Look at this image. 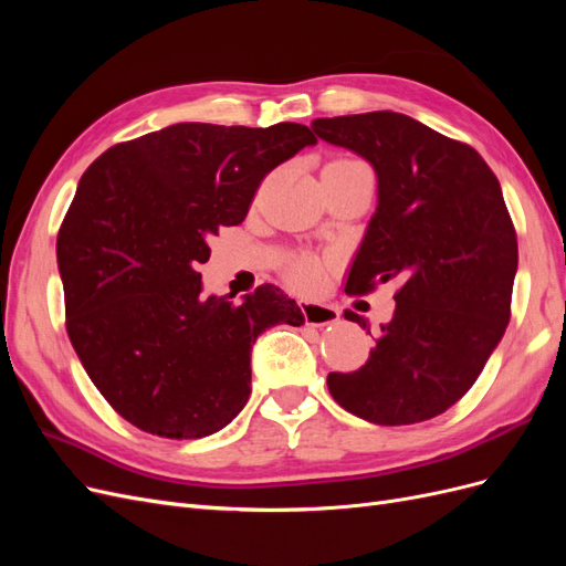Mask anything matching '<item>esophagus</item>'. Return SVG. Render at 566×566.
Returning a JSON list of instances; mask_svg holds the SVG:
<instances>
[{
    "label": "esophagus",
    "mask_w": 566,
    "mask_h": 566,
    "mask_svg": "<svg viewBox=\"0 0 566 566\" xmlns=\"http://www.w3.org/2000/svg\"><path fill=\"white\" fill-rule=\"evenodd\" d=\"M300 310H302L304 321L310 325H328V323H335L339 318V312L331 304L300 300Z\"/></svg>",
    "instance_id": "obj_1"
}]
</instances>
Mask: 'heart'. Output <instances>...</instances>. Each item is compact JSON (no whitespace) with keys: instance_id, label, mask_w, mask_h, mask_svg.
<instances>
[{"instance_id":"1","label":"heart","mask_w":566,"mask_h":566,"mask_svg":"<svg viewBox=\"0 0 566 566\" xmlns=\"http://www.w3.org/2000/svg\"><path fill=\"white\" fill-rule=\"evenodd\" d=\"M331 165H364V163L342 158V160H333ZM321 273H323V266H321L318 260H310V256H302V260H295L293 266H290L287 276H290V281H293L300 287H314L321 281Z\"/></svg>"}]
</instances>
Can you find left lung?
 Wrapping results in <instances>:
<instances>
[{
	"instance_id": "obj_1",
	"label": "left lung",
	"mask_w": 566,
	"mask_h": 566,
	"mask_svg": "<svg viewBox=\"0 0 566 566\" xmlns=\"http://www.w3.org/2000/svg\"><path fill=\"white\" fill-rule=\"evenodd\" d=\"M312 129L378 175V208L345 290L399 283L366 366L331 373L328 389L375 424L430 420L465 397L510 323L517 233L501 184L472 146L401 113L318 117ZM345 318L366 328L364 316Z\"/></svg>"
}]
</instances>
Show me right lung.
Segmentation results:
<instances>
[{
  "mask_svg": "<svg viewBox=\"0 0 566 566\" xmlns=\"http://www.w3.org/2000/svg\"><path fill=\"white\" fill-rule=\"evenodd\" d=\"M310 127L179 123L115 144L82 175L56 238L65 328L104 399L139 430L200 439L250 399V352L295 300L260 285L241 304L202 297L198 264L245 219L262 179Z\"/></svg>",
  "mask_w": 566,
  "mask_h": 566,
  "instance_id": "right-lung-1",
  "label": "right lung"
}]
</instances>
